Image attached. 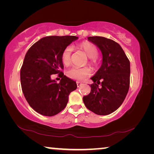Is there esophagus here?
<instances>
[{
  "label": "esophagus",
  "mask_w": 154,
  "mask_h": 154,
  "mask_svg": "<svg viewBox=\"0 0 154 154\" xmlns=\"http://www.w3.org/2000/svg\"><path fill=\"white\" fill-rule=\"evenodd\" d=\"M82 85V82H77V86L79 88V87H80L81 85Z\"/></svg>",
  "instance_id": "esophagus-1"
}]
</instances>
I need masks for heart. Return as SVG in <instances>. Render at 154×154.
Masks as SVG:
<instances>
[{
    "label": "heart",
    "mask_w": 154,
    "mask_h": 154,
    "mask_svg": "<svg viewBox=\"0 0 154 154\" xmlns=\"http://www.w3.org/2000/svg\"><path fill=\"white\" fill-rule=\"evenodd\" d=\"M80 49L85 52L87 56L89 58V64L92 67H97L98 64V60L96 57L98 54V48L94 44L85 42L79 45ZM72 49L70 47H67L62 51L61 55V60L65 66H68L71 63ZM91 73V69L89 67H77L74 66L68 70L66 71V75L71 79L82 81L85 77L89 76Z\"/></svg>",
    "instance_id": "obj_1"
}]
</instances>
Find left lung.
I'll return each instance as SVG.
<instances>
[{
    "mask_svg": "<svg viewBox=\"0 0 154 154\" xmlns=\"http://www.w3.org/2000/svg\"><path fill=\"white\" fill-rule=\"evenodd\" d=\"M103 54V63L93 76L91 92L83 96L86 107L94 113L106 116L117 110L124 102L130 87L128 58L118 43L103 36H89ZM100 83L102 87H98Z\"/></svg>",
    "mask_w": 154,
    "mask_h": 154,
    "instance_id": "8db88e82",
    "label": "left lung"
}]
</instances>
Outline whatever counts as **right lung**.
I'll return each mask as SVG.
<instances>
[{
	"instance_id": "obj_1",
	"label": "right lung",
	"mask_w": 154,
	"mask_h": 154,
	"mask_svg": "<svg viewBox=\"0 0 154 154\" xmlns=\"http://www.w3.org/2000/svg\"><path fill=\"white\" fill-rule=\"evenodd\" d=\"M75 36H49L42 38L28 49L20 70V81L26 100L34 110L53 116L66 106L70 93L77 88L75 81L64 75L62 51ZM58 74L60 83L51 79Z\"/></svg>"
}]
</instances>
